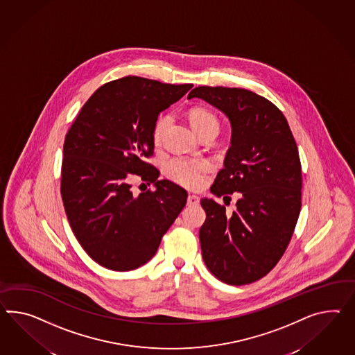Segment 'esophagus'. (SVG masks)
I'll list each match as a JSON object with an SVG mask.
<instances>
[{
	"instance_id": "esophagus-1",
	"label": "esophagus",
	"mask_w": 355,
	"mask_h": 355,
	"mask_svg": "<svg viewBox=\"0 0 355 355\" xmlns=\"http://www.w3.org/2000/svg\"><path fill=\"white\" fill-rule=\"evenodd\" d=\"M188 205L189 206H198L200 205V197L194 196V194H189L188 197Z\"/></svg>"
}]
</instances>
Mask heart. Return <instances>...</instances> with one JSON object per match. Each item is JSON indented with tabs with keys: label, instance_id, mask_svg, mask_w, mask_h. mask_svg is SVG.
I'll return each instance as SVG.
<instances>
[{
	"label": "heart",
	"instance_id": "obj_1",
	"mask_svg": "<svg viewBox=\"0 0 355 355\" xmlns=\"http://www.w3.org/2000/svg\"><path fill=\"white\" fill-rule=\"evenodd\" d=\"M189 121L191 128L198 134L207 128H218V119L211 110L196 107L189 112ZM171 117L164 114L155 121L153 128V140L159 143L164 137L166 128H168ZM209 166L205 161L200 159H189L176 157L166 164V173L173 179V182H179L188 188H198L205 180V173L209 171Z\"/></svg>",
	"mask_w": 355,
	"mask_h": 355
}]
</instances>
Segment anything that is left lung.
Returning a JSON list of instances; mask_svg holds the SVG:
<instances>
[{"label": "left lung", "mask_w": 355, "mask_h": 355, "mask_svg": "<svg viewBox=\"0 0 355 355\" xmlns=\"http://www.w3.org/2000/svg\"><path fill=\"white\" fill-rule=\"evenodd\" d=\"M198 98L227 116L232 137L211 193L236 196V209L203 198L202 256L209 272L241 286L269 273L291 241L301 209V164L288 122L273 103L236 87L200 86Z\"/></svg>", "instance_id": "1"}]
</instances>
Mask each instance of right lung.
<instances>
[{
    "label": "right lung",
    "mask_w": 355,
    "mask_h": 355,
    "mask_svg": "<svg viewBox=\"0 0 355 355\" xmlns=\"http://www.w3.org/2000/svg\"><path fill=\"white\" fill-rule=\"evenodd\" d=\"M191 87L137 76L108 82L85 103L65 137V214L82 248L107 269L128 272L148 263L187 203V191L158 180L146 158L155 150L159 113ZM135 175L155 191L134 196L129 180Z\"/></svg>",
    "instance_id": "1"
}]
</instances>
